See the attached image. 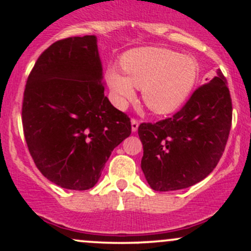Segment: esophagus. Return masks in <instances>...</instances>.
Returning <instances> with one entry per match:
<instances>
[{"mask_svg":"<svg viewBox=\"0 0 251 251\" xmlns=\"http://www.w3.org/2000/svg\"><path fill=\"white\" fill-rule=\"evenodd\" d=\"M138 126H139V123H138V120L132 119V120H131V128H132V132H137Z\"/></svg>","mask_w":251,"mask_h":251,"instance_id":"1","label":"esophagus"}]
</instances>
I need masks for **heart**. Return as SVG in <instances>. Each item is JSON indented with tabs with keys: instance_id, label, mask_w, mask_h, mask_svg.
Masks as SVG:
<instances>
[{
	"instance_id": "obj_1",
	"label": "heart",
	"mask_w": 251,
	"mask_h": 251,
	"mask_svg": "<svg viewBox=\"0 0 251 251\" xmlns=\"http://www.w3.org/2000/svg\"><path fill=\"white\" fill-rule=\"evenodd\" d=\"M116 67L106 71V81L113 101L123 108L133 99L134 87L142 88L145 105L157 114H169L179 108L197 82L200 67L195 57L158 47L128 50Z\"/></svg>"
}]
</instances>
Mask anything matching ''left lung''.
I'll return each mask as SVG.
<instances>
[{"instance_id":"8db88e82","label":"left lung","mask_w":251,"mask_h":251,"mask_svg":"<svg viewBox=\"0 0 251 251\" xmlns=\"http://www.w3.org/2000/svg\"><path fill=\"white\" fill-rule=\"evenodd\" d=\"M232 119L226 80L220 70L196 89L174 117L138 127L142 170L154 191L186 189L203 180L220 162Z\"/></svg>"}]
</instances>
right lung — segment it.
Listing matches in <instances>:
<instances>
[{
	"instance_id": "1",
	"label": "right lung",
	"mask_w": 251,
	"mask_h": 251,
	"mask_svg": "<svg viewBox=\"0 0 251 251\" xmlns=\"http://www.w3.org/2000/svg\"><path fill=\"white\" fill-rule=\"evenodd\" d=\"M96 35L60 40L34 65L24 94L22 125L34 163L51 183L88 190L99 180L131 122L105 96Z\"/></svg>"
}]
</instances>
